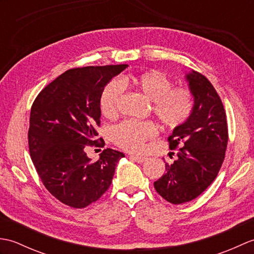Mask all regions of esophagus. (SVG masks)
Masks as SVG:
<instances>
[{
    "label": "esophagus",
    "instance_id": "34e87169",
    "mask_svg": "<svg viewBox=\"0 0 254 254\" xmlns=\"http://www.w3.org/2000/svg\"><path fill=\"white\" fill-rule=\"evenodd\" d=\"M131 159L132 160H134V161H136V163H138V164H143L144 161H146V157H143V156H131Z\"/></svg>",
    "mask_w": 254,
    "mask_h": 254
}]
</instances>
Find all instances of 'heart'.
Instances as JSON below:
<instances>
[{
	"instance_id": "1",
	"label": "heart",
	"mask_w": 254,
	"mask_h": 254,
	"mask_svg": "<svg viewBox=\"0 0 254 254\" xmlns=\"http://www.w3.org/2000/svg\"><path fill=\"white\" fill-rule=\"evenodd\" d=\"M131 86L147 100L152 101V113L161 126L176 128L185 123L193 109V97L186 87H172V82L164 73L149 71L124 76L108 84L100 97V110L107 118L115 117L123 87ZM115 143L127 152H139L145 143L153 138L156 127L152 123L123 121L112 128Z\"/></svg>"
}]
</instances>
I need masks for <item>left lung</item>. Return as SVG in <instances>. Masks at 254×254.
<instances>
[{"mask_svg": "<svg viewBox=\"0 0 254 254\" xmlns=\"http://www.w3.org/2000/svg\"><path fill=\"white\" fill-rule=\"evenodd\" d=\"M185 77L193 109L168 138L170 149L181 147L176 160L166 163V174L154 182L159 195L172 204L192 201L206 190L223 165L228 142L226 113L217 91L201 73L191 71Z\"/></svg>", "mask_w": 254, "mask_h": 254, "instance_id": "obj_1", "label": "left lung"}]
</instances>
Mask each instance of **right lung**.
Segmentation results:
<instances>
[{"mask_svg": "<svg viewBox=\"0 0 254 254\" xmlns=\"http://www.w3.org/2000/svg\"><path fill=\"white\" fill-rule=\"evenodd\" d=\"M127 67L120 64L68 69L46 86L32 104L31 160L47 190L68 206L83 208L96 202L109 189L118 161L124 157L107 148L93 161L84 149L98 142L95 127L100 124L105 86Z\"/></svg>", "mask_w": 254, "mask_h": 254, "instance_id": "1", "label": "right lung"}]
</instances>
